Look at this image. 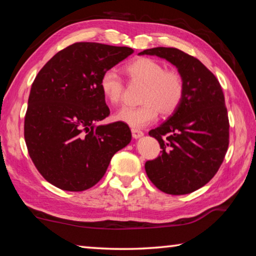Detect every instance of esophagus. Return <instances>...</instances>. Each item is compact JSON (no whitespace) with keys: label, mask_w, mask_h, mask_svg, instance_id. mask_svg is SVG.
<instances>
[{"label":"esophagus","mask_w":256,"mask_h":256,"mask_svg":"<svg viewBox=\"0 0 256 256\" xmlns=\"http://www.w3.org/2000/svg\"><path fill=\"white\" fill-rule=\"evenodd\" d=\"M131 132H132V136H133L134 138H138L144 136V132L140 131V130L132 128V130H131Z\"/></svg>","instance_id":"34e87169"}]
</instances>
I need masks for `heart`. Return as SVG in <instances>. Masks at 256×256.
Listing matches in <instances>:
<instances>
[{
	"label": "heart",
	"instance_id": "obj_1",
	"mask_svg": "<svg viewBox=\"0 0 256 256\" xmlns=\"http://www.w3.org/2000/svg\"><path fill=\"white\" fill-rule=\"evenodd\" d=\"M124 71L132 81L144 84L140 106H125L116 112L115 118L132 128H144L156 120L158 112L164 116L174 112L183 102L184 80L178 72L166 70L158 60L140 58L126 64ZM99 86L108 102L118 105L123 99L124 86L118 73H102Z\"/></svg>",
	"mask_w": 256,
	"mask_h": 256
}]
</instances>
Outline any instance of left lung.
I'll return each instance as SVG.
<instances>
[{"label":"left lung","instance_id":"obj_1","mask_svg":"<svg viewBox=\"0 0 256 256\" xmlns=\"http://www.w3.org/2000/svg\"><path fill=\"white\" fill-rule=\"evenodd\" d=\"M138 55L170 62L185 84L180 107L149 132L162 150L158 158L146 162V172L164 193H192L216 175L228 149L229 120L222 86L200 60L177 48L154 47Z\"/></svg>","mask_w":256,"mask_h":256}]
</instances>
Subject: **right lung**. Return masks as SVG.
<instances>
[{
	"label": "right lung",
	"mask_w": 256,
	"mask_h": 256,
	"mask_svg": "<svg viewBox=\"0 0 256 256\" xmlns=\"http://www.w3.org/2000/svg\"><path fill=\"white\" fill-rule=\"evenodd\" d=\"M130 47L76 42L38 73L24 118L34 166L56 188L80 192L97 184L118 150L131 142L128 124L97 125L110 115L99 86L104 72L133 53Z\"/></svg>",
	"instance_id": "obj_1"
}]
</instances>
